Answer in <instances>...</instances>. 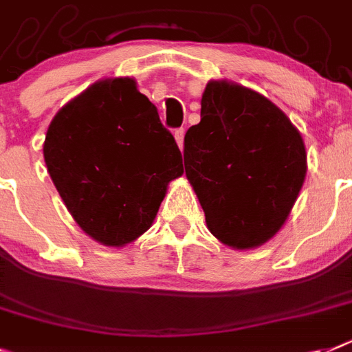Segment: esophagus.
Listing matches in <instances>:
<instances>
[{"label": "esophagus", "mask_w": 352, "mask_h": 352, "mask_svg": "<svg viewBox=\"0 0 352 352\" xmlns=\"http://www.w3.org/2000/svg\"><path fill=\"white\" fill-rule=\"evenodd\" d=\"M174 138H176V144H178L179 149H183V138H185V129L179 127V129H174Z\"/></svg>", "instance_id": "obj_1"}]
</instances>
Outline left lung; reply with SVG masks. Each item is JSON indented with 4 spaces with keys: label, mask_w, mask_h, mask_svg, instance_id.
<instances>
[{
    "label": "left lung",
    "mask_w": 352,
    "mask_h": 352,
    "mask_svg": "<svg viewBox=\"0 0 352 352\" xmlns=\"http://www.w3.org/2000/svg\"><path fill=\"white\" fill-rule=\"evenodd\" d=\"M183 144L185 174L217 239L254 248L284 225L306 178V147L274 102L212 80Z\"/></svg>",
    "instance_id": "left-lung-1"
}]
</instances>
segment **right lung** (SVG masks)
Returning a JSON list of instances; mask_svg holds the SVG:
<instances>
[{"mask_svg":"<svg viewBox=\"0 0 352 352\" xmlns=\"http://www.w3.org/2000/svg\"><path fill=\"white\" fill-rule=\"evenodd\" d=\"M45 162L77 225L107 246L155 219L182 153L133 78H106L66 104L46 133Z\"/></svg>","mask_w":352,"mask_h":352,"instance_id":"add662e5","label":"right lung"}]
</instances>
